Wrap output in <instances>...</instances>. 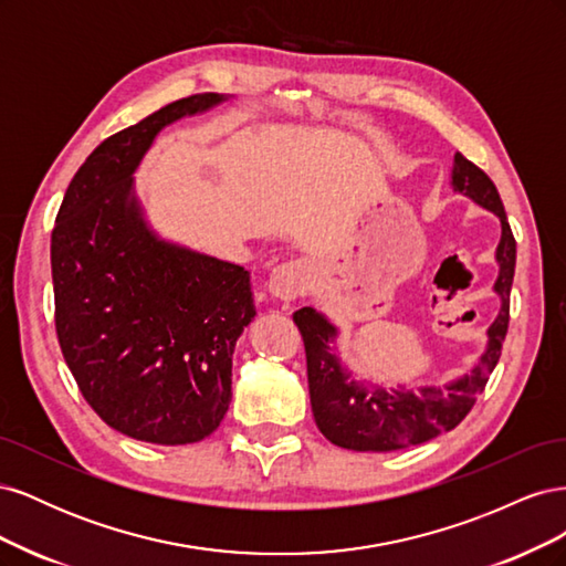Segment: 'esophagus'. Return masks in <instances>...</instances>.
Instances as JSON below:
<instances>
[{"label": "esophagus", "mask_w": 566, "mask_h": 566, "mask_svg": "<svg viewBox=\"0 0 566 566\" xmlns=\"http://www.w3.org/2000/svg\"><path fill=\"white\" fill-rule=\"evenodd\" d=\"M269 293L283 302L300 297L310 285V269L302 262H285L269 273Z\"/></svg>", "instance_id": "esophagus-1"}]
</instances>
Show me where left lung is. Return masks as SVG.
Here are the masks:
<instances>
[{
	"mask_svg": "<svg viewBox=\"0 0 566 566\" xmlns=\"http://www.w3.org/2000/svg\"><path fill=\"white\" fill-rule=\"evenodd\" d=\"M451 184L453 191L465 193L476 205L499 214L503 227L501 243L495 250L501 271L493 285L495 293L501 295V312L489 328L486 352L470 373L447 387H422L418 394L406 389L387 391L382 387L368 389L364 382L352 380V375L339 366L333 354L331 345L337 335L335 325L312 306H302L293 314V321L304 339L314 420L323 437L335 447L387 453L418 447L441 432H451L465 420L476 401V394L484 391L489 375L499 364L510 323V287L512 276H515L517 243L510 231L499 188L486 177L484 169L455 153Z\"/></svg>",
	"mask_w": 566,
	"mask_h": 566,
	"instance_id": "8db88e82",
	"label": "left lung"
}]
</instances>
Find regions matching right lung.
<instances>
[{"instance_id": "add662e5", "label": "right lung", "mask_w": 566, "mask_h": 566, "mask_svg": "<svg viewBox=\"0 0 566 566\" xmlns=\"http://www.w3.org/2000/svg\"><path fill=\"white\" fill-rule=\"evenodd\" d=\"M224 98L186 96L108 136L51 231L56 335L82 397L113 430L163 447L200 441L224 420L235 339L256 312L243 266L148 229L132 175L160 129Z\"/></svg>"}]
</instances>
